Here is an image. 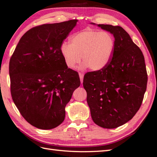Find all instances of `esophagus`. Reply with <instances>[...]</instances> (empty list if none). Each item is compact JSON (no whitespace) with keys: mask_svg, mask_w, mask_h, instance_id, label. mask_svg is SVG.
<instances>
[{"mask_svg":"<svg viewBox=\"0 0 157 157\" xmlns=\"http://www.w3.org/2000/svg\"><path fill=\"white\" fill-rule=\"evenodd\" d=\"M79 78H80V81L81 83L83 82V79H84V74L82 73H79Z\"/></svg>","mask_w":157,"mask_h":157,"instance_id":"34e87169","label":"esophagus"}]
</instances>
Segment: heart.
<instances>
[{
    "instance_id": "b5f03b06",
    "label": "heart",
    "mask_w": 157,
    "mask_h": 157,
    "mask_svg": "<svg viewBox=\"0 0 157 157\" xmlns=\"http://www.w3.org/2000/svg\"><path fill=\"white\" fill-rule=\"evenodd\" d=\"M115 41L111 33L86 29L73 35L70 44L63 42L60 53L69 69H74L80 63L82 69H90L93 71L102 70L111 60Z\"/></svg>"
}]
</instances>
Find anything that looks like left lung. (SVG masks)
<instances>
[{
	"label": "left lung",
	"mask_w": 157,
	"mask_h": 157,
	"mask_svg": "<svg viewBox=\"0 0 157 157\" xmlns=\"http://www.w3.org/2000/svg\"><path fill=\"white\" fill-rule=\"evenodd\" d=\"M97 26L113 35L114 50L103 69L86 73L83 86L94 123L114 128L127 123L139 110L148 75L142 52L122 27Z\"/></svg>",
	"instance_id": "8db88e82"
}]
</instances>
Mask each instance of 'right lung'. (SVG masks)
I'll list each match as a JSON object with an SVG mask.
<instances>
[{
  "mask_svg": "<svg viewBox=\"0 0 157 157\" xmlns=\"http://www.w3.org/2000/svg\"><path fill=\"white\" fill-rule=\"evenodd\" d=\"M77 20L43 24L21 36L9 61L11 94L21 115L41 129L58 127L65 107L80 85L78 73L67 67L60 45Z\"/></svg>",
  "mask_w": 157,
  "mask_h": 157,
  "instance_id": "add662e5",
  "label": "right lung"
}]
</instances>
